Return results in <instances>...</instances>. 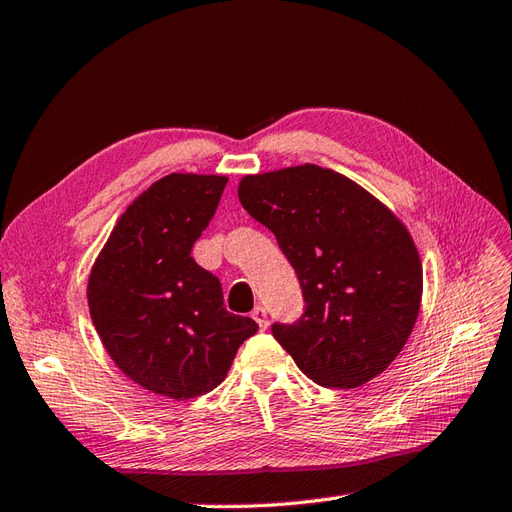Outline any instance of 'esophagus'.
Here are the masks:
<instances>
[{"label":"esophagus","instance_id":"esophagus-1","mask_svg":"<svg viewBox=\"0 0 512 512\" xmlns=\"http://www.w3.org/2000/svg\"><path fill=\"white\" fill-rule=\"evenodd\" d=\"M253 318H255V323L259 325V329H266L268 327V314H266L264 307H255Z\"/></svg>","mask_w":512,"mask_h":512}]
</instances>
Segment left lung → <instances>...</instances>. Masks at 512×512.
<instances>
[{"mask_svg": "<svg viewBox=\"0 0 512 512\" xmlns=\"http://www.w3.org/2000/svg\"><path fill=\"white\" fill-rule=\"evenodd\" d=\"M242 207L277 237L303 314L272 336L325 388H358L397 358L417 323L423 268L401 220L320 165L244 176Z\"/></svg>", "mask_w": 512, "mask_h": 512, "instance_id": "8db88e82", "label": "left lung"}]
</instances>
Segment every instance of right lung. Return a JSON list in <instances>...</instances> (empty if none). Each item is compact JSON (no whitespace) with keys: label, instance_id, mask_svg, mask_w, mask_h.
Masks as SVG:
<instances>
[{"label":"right lung","instance_id":"add662e5","mask_svg":"<svg viewBox=\"0 0 512 512\" xmlns=\"http://www.w3.org/2000/svg\"><path fill=\"white\" fill-rule=\"evenodd\" d=\"M227 181L170 174L150 185L115 224L87 285L93 327L113 362L176 401L216 388L257 331L253 318L227 312L220 279L192 257Z\"/></svg>","mask_w":512,"mask_h":512}]
</instances>
